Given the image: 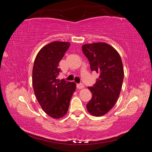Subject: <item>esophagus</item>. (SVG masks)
I'll use <instances>...</instances> for the list:
<instances>
[{"instance_id":"1","label":"esophagus","mask_w":152,"mask_h":152,"mask_svg":"<svg viewBox=\"0 0 152 152\" xmlns=\"http://www.w3.org/2000/svg\"><path fill=\"white\" fill-rule=\"evenodd\" d=\"M76 87H77V88H78V89H82V88H84V85L82 83H80V84H76Z\"/></svg>"}]
</instances>
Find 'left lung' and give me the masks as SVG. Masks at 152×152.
<instances>
[{
	"label": "left lung",
	"mask_w": 152,
	"mask_h": 152,
	"mask_svg": "<svg viewBox=\"0 0 152 152\" xmlns=\"http://www.w3.org/2000/svg\"><path fill=\"white\" fill-rule=\"evenodd\" d=\"M82 52L92 71L99 74L96 83L88 87L92 99L86 108L94 116H102L114 107L121 90L124 71L119 53L105 43L84 44Z\"/></svg>",
	"instance_id": "left-lung-1"
}]
</instances>
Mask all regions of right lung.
<instances>
[{
	"label": "right lung",
	"instance_id": "1",
	"mask_svg": "<svg viewBox=\"0 0 152 152\" xmlns=\"http://www.w3.org/2000/svg\"><path fill=\"white\" fill-rule=\"evenodd\" d=\"M68 42H53L41 50L33 68L32 81L35 94L42 109L51 117L60 119L68 112L76 90L74 82L59 80V63L68 50Z\"/></svg>",
	"mask_w": 152,
	"mask_h": 152
}]
</instances>
